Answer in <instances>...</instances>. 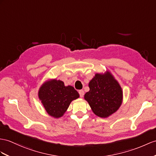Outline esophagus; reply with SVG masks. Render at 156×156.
Returning a JSON list of instances; mask_svg holds the SVG:
<instances>
[{"label":"esophagus","mask_w":156,"mask_h":156,"mask_svg":"<svg viewBox=\"0 0 156 156\" xmlns=\"http://www.w3.org/2000/svg\"><path fill=\"white\" fill-rule=\"evenodd\" d=\"M79 95H80V97H83V96H84V91H83V90H79Z\"/></svg>","instance_id":"1"}]
</instances>
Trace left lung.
<instances>
[{
  "instance_id": "8db88e82",
  "label": "left lung",
  "mask_w": 156,
  "mask_h": 156,
  "mask_svg": "<svg viewBox=\"0 0 156 156\" xmlns=\"http://www.w3.org/2000/svg\"><path fill=\"white\" fill-rule=\"evenodd\" d=\"M89 87L90 90L85 93V99L97 116L108 117L119 108L122 101V90L111 73L96 74Z\"/></svg>"
}]
</instances>
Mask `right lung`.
<instances>
[{
	"instance_id": "obj_1",
	"label": "right lung",
	"mask_w": 156,
	"mask_h": 156,
	"mask_svg": "<svg viewBox=\"0 0 156 156\" xmlns=\"http://www.w3.org/2000/svg\"><path fill=\"white\" fill-rule=\"evenodd\" d=\"M38 95L45 111L55 118L62 116L71 102L79 97L73 87H66L63 81L55 79L45 83L40 87Z\"/></svg>"
}]
</instances>
